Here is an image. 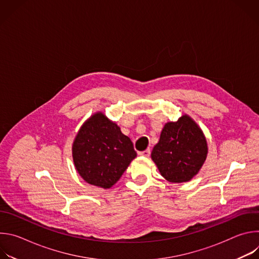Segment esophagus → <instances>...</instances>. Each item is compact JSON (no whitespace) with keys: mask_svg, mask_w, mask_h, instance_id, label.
Segmentation results:
<instances>
[{"mask_svg":"<svg viewBox=\"0 0 259 259\" xmlns=\"http://www.w3.org/2000/svg\"><path fill=\"white\" fill-rule=\"evenodd\" d=\"M139 155H140V156H143V157H150V155H151V150L147 149V150H145V151L139 153Z\"/></svg>","mask_w":259,"mask_h":259,"instance_id":"obj_1","label":"esophagus"}]
</instances>
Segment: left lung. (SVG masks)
Masks as SVG:
<instances>
[{"mask_svg": "<svg viewBox=\"0 0 259 259\" xmlns=\"http://www.w3.org/2000/svg\"><path fill=\"white\" fill-rule=\"evenodd\" d=\"M208 154L206 137L188 115L165 124L152 160L161 175L170 182H187L198 174Z\"/></svg>", "mask_w": 259, "mask_h": 259, "instance_id": "1", "label": "left lung"}]
</instances>
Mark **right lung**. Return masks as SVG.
<instances>
[{"label": "right lung", "instance_id": "obj_1", "mask_svg": "<svg viewBox=\"0 0 259 259\" xmlns=\"http://www.w3.org/2000/svg\"><path fill=\"white\" fill-rule=\"evenodd\" d=\"M137 156L130 138L103 113L92 115L72 143V160L80 176L92 186L109 189Z\"/></svg>", "mask_w": 259, "mask_h": 259}]
</instances>
